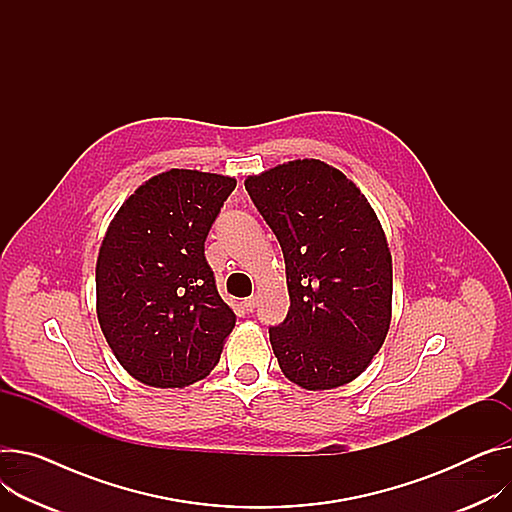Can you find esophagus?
I'll return each mask as SVG.
<instances>
[{
    "mask_svg": "<svg viewBox=\"0 0 512 512\" xmlns=\"http://www.w3.org/2000/svg\"><path fill=\"white\" fill-rule=\"evenodd\" d=\"M244 307H246L248 311H252V309L256 307V295H250V297H246V299H244Z\"/></svg>",
    "mask_w": 512,
    "mask_h": 512,
    "instance_id": "esophagus-1",
    "label": "esophagus"
}]
</instances>
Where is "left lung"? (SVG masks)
Returning <instances> with one entry per match:
<instances>
[{"label":"left lung","instance_id":"left-lung-1","mask_svg":"<svg viewBox=\"0 0 512 512\" xmlns=\"http://www.w3.org/2000/svg\"><path fill=\"white\" fill-rule=\"evenodd\" d=\"M246 190L285 256L291 307L270 344L305 389L357 379L391 322V254L365 194L320 160L248 176Z\"/></svg>","mask_w":512,"mask_h":512}]
</instances>
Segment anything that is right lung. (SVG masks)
<instances>
[{
    "label": "right lung",
    "mask_w": 512,
    "mask_h": 512,
    "mask_svg": "<svg viewBox=\"0 0 512 512\" xmlns=\"http://www.w3.org/2000/svg\"><path fill=\"white\" fill-rule=\"evenodd\" d=\"M235 180L157 174L114 215L96 262V311L119 363L153 387H184L219 363L235 313L221 299L205 240Z\"/></svg>",
    "instance_id": "add662e5"
}]
</instances>
